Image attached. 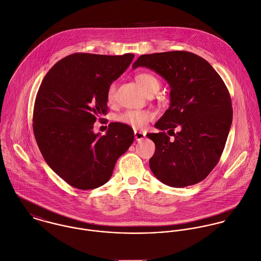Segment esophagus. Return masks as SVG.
<instances>
[{
	"instance_id": "1",
	"label": "esophagus",
	"mask_w": 261,
	"mask_h": 261,
	"mask_svg": "<svg viewBox=\"0 0 261 261\" xmlns=\"http://www.w3.org/2000/svg\"><path fill=\"white\" fill-rule=\"evenodd\" d=\"M145 133L144 132H141V131H134V136H135V139L137 141H140L142 139L145 138Z\"/></svg>"
}]
</instances>
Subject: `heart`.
<instances>
[{
  "label": "heart",
  "instance_id": "b5f03b06",
  "mask_svg": "<svg viewBox=\"0 0 261 261\" xmlns=\"http://www.w3.org/2000/svg\"><path fill=\"white\" fill-rule=\"evenodd\" d=\"M136 83L140 86L146 95L155 94L160 88V82L156 76L150 72H139L135 76ZM116 98V85L111 84L107 90V101L113 103ZM154 114L150 111L129 110L120 114L117 121L134 129L143 128L152 118Z\"/></svg>",
  "mask_w": 261,
  "mask_h": 261
}]
</instances>
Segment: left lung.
<instances>
[{
	"mask_svg": "<svg viewBox=\"0 0 261 261\" xmlns=\"http://www.w3.org/2000/svg\"><path fill=\"white\" fill-rule=\"evenodd\" d=\"M139 66L155 71L170 88L169 108L154 125L160 132L147 134L155 144L151 171L172 188L202 181L217 165L232 124L231 99L223 80L207 60L188 51L143 54L132 68ZM164 129L173 132L172 141Z\"/></svg>",
	"mask_w": 261,
	"mask_h": 261,
	"instance_id": "1",
	"label": "left lung"
}]
</instances>
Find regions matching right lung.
Segmentation results:
<instances>
[{
  "label": "right lung",
  "mask_w": 261,
  "mask_h": 261,
  "mask_svg": "<svg viewBox=\"0 0 261 261\" xmlns=\"http://www.w3.org/2000/svg\"><path fill=\"white\" fill-rule=\"evenodd\" d=\"M134 54L74 53L56 62L38 90L33 131L46 163L64 181L93 190L112 176L116 161L134 141L133 130L111 123L106 135L93 131L107 114V90Z\"/></svg>",
  "instance_id": "obj_1"
}]
</instances>
